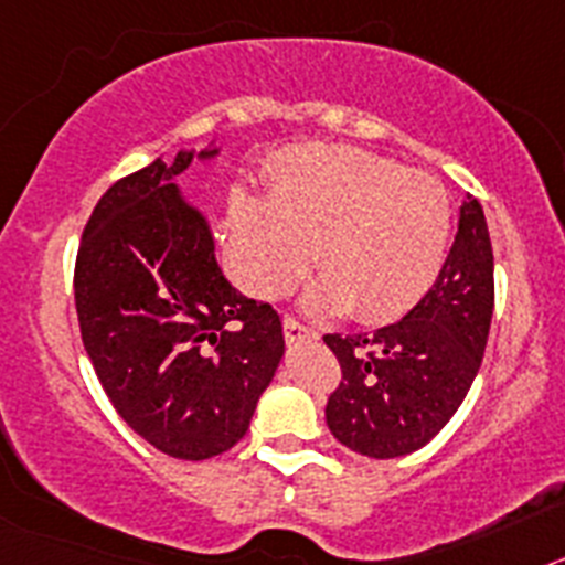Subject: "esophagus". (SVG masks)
Returning <instances> with one entry per match:
<instances>
[{"label":"esophagus","mask_w":565,"mask_h":565,"mask_svg":"<svg viewBox=\"0 0 565 565\" xmlns=\"http://www.w3.org/2000/svg\"><path fill=\"white\" fill-rule=\"evenodd\" d=\"M282 331H286V339L291 344L306 342V339H317V331H311V328L302 326V322H297V319H291V317L282 319Z\"/></svg>","instance_id":"obj_1"}]
</instances>
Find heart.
<instances>
[{"instance_id": "1", "label": "heart", "mask_w": 565, "mask_h": 565, "mask_svg": "<svg viewBox=\"0 0 565 565\" xmlns=\"http://www.w3.org/2000/svg\"><path fill=\"white\" fill-rule=\"evenodd\" d=\"M452 206L438 178L353 147H302L277 163L268 206H234L243 279L282 297L308 268L311 313L387 322L430 291L450 246Z\"/></svg>"}]
</instances>
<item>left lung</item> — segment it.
<instances>
[{
    "instance_id": "obj_1",
    "label": "left lung",
    "mask_w": 565,
    "mask_h": 565,
    "mask_svg": "<svg viewBox=\"0 0 565 565\" xmlns=\"http://www.w3.org/2000/svg\"><path fill=\"white\" fill-rule=\"evenodd\" d=\"M495 306V263L483 209L461 206L438 279L407 317L373 333H328L342 382L326 407L333 438L367 458L422 450L476 382Z\"/></svg>"
}]
</instances>
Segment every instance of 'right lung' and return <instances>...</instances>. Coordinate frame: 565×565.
<instances>
[{
	"label": "right lung",
	"instance_id": "1",
	"mask_svg": "<svg viewBox=\"0 0 565 565\" xmlns=\"http://www.w3.org/2000/svg\"><path fill=\"white\" fill-rule=\"evenodd\" d=\"M221 149H181L102 194L76 259L82 342L118 416L154 450L203 461L246 436L277 373L279 313L237 291L206 214L174 178Z\"/></svg>",
	"mask_w": 565,
	"mask_h": 565
}]
</instances>
